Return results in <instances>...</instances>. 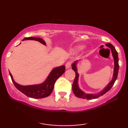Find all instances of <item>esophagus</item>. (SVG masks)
<instances>
[{"mask_svg":"<svg viewBox=\"0 0 128 128\" xmlns=\"http://www.w3.org/2000/svg\"><path fill=\"white\" fill-rule=\"evenodd\" d=\"M71 62H66V64H65V67L66 69H69V68H70L71 66Z\"/></svg>","mask_w":128,"mask_h":128,"instance_id":"obj_1","label":"esophagus"}]
</instances>
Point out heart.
I'll use <instances>...</instances> for the list:
<instances>
[{"instance_id": "obj_1", "label": "heart", "mask_w": 128, "mask_h": 128, "mask_svg": "<svg viewBox=\"0 0 128 128\" xmlns=\"http://www.w3.org/2000/svg\"><path fill=\"white\" fill-rule=\"evenodd\" d=\"M82 46H78L75 48V50H79L80 49H82Z\"/></svg>"}]
</instances>
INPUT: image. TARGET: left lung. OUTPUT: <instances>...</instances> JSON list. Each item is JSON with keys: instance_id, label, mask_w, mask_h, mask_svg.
<instances>
[{"instance_id": "8db88e82", "label": "left lung", "mask_w": 128, "mask_h": 128, "mask_svg": "<svg viewBox=\"0 0 128 128\" xmlns=\"http://www.w3.org/2000/svg\"><path fill=\"white\" fill-rule=\"evenodd\" d=\"M106 46L109 47L111 49V52H112V55L113 56L114 59V74L112 79L111 80V81L108 84V85L103 89L102 90H101L100 92H98L97 94H88L86 93V92H83L82 90H80L78 87V69H77L76 67V64L78 62V60L75 61V62L72 64V69L76 73V77L73 82V85H72V90L73 92V93L74 94V95L78 98H81L83 99H87V100H92V99H95L97 98L100 96H102L104 95V94H106V92H108L110 89L111 88V87L113 86L114 84L115 80H116L117 77H118V70H119V64H118V52L115 50V47L111 44V43H108L106 44Z\"/></svg>"}]
</instances>
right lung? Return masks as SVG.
Segmentation results:
<instances>
[{
  "label": "right lung",
  "instance_id": "right-lung-1",
  "mask_svg": "<svg viewBox=\"0 0 128 128\" xmlns=\"http://www.w3.org/2000/svg\"><path fill=\"white\" fill-rule=\"evenodd\" d=\"M24 40H35V41H39L44 45L46 44L45 42L40 38L26 37L24 38L22 41ZM64 71H65V66L64 65L54 68L50 72L48 78L44 83L39 84L30 86H22L18 84L13 80L11 73H9L13 84L19 91H20L28 97L32 98H42L48 97L52 93L56 80L61 75L64 74Z\"/></svg>",
  "mask_w": 128,
  "mask_h": 128
}]
</instances>
